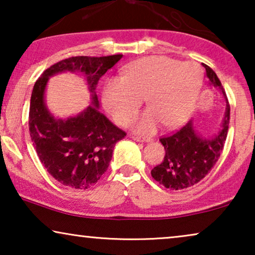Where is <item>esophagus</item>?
Masks as SVG:
<instances>
[{
  "label": "esophagus",
  "instance_id": "1",
  "mask_svg": "<svg viewBox=\"0 0 255 255\" xmlns=\"http://www.w3.org/2000/svg\"><path fill=\"white\" fill-rule=\"evenodd\" d=\"M132 139L135 141H145V142H148L152 140V138L149 137H138V135H132Z\"/></svg>",
  "mask_w": 255,
  "mask_h": 255
}]
</instances>
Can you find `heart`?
<instances>
[{
	"label": "heart",
	"mask_w": 255,
	"mask_h": 255,
	"mask_svg": "<svg viewBox=\"0 0 255 255\" xmlns=\"http://www.w3.org/2000/svg\"><path fill=\"white\" fill-rule=\"evenodd\" d=\"M203 81L196 62H180L166 57H147L125 68L123 78L108 79L102 102L117 124L128 127L146 99L149 109L134 122L137 132L151 134L163 124H183L194 109Z\"/></svg>",
	"instance_id": "heart-1"
}]
</instances>
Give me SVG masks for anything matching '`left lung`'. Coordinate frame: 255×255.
Listing matches in <instances>:
<instances>
[{"label": "left lung", "instance_id": "1", "mask_svg": "<svg viewBox=\"0 0 255 255\" xmlns=\"http://www.w3.org/2000/svg\"><path fill=\"white\" fill-rule=\"evenodd\" d=\"M211 85L222 90L226 102V113L221 131L211 139H203L195 132L191 122L172 134L162 135L160 141L165 147L163 161L151 170L153 179L170 190L186 189L196 184L210 173L218 161L230 124V104L222 82L216 73L203 64Z\"/></svg>", "mask_w": 255, "mask_h": 255}]
</instances>
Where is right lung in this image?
Instances as JSON below:
<instances>
[{"label":"right lung","instance_id":"obj_1","mask_svg":"<svg viewBox=\"0 0 255 255\" xmlns=\"http://www.w3.org/2000/svg\"><path fill=\"white\" fill-rule=\"evenodd\" d=\"M122 57L123 54L78 55L65 59L45 69L34 83L29 111L31 139L45 168L64 186L87 189L95 184L109 167L116 142L127 135L100 113L95 94L99 80ZM65 70L85 74L94 106L79 117L62 121L55 120L47 111L43 90L48 76Z\"/></svg>","mask_w":255,"mask_h":255}]
</instances>
